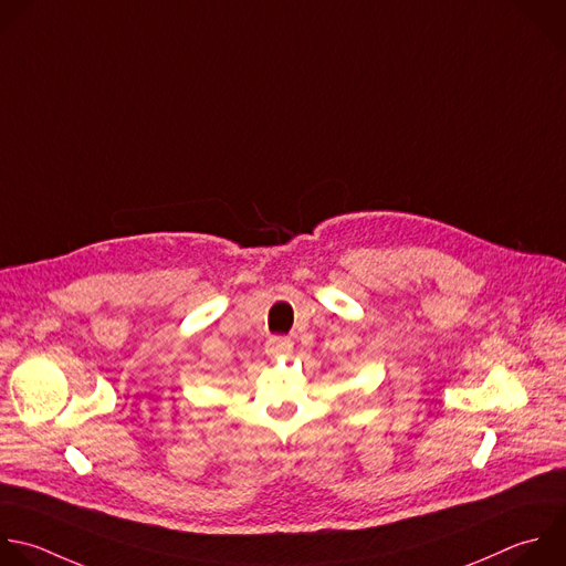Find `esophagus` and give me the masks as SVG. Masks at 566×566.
I'll return each instance as SVG.
<instances>
[{"label":"esophagus","mask_w":566,"mask_h":566,"mask_svg":"<svg viewBox=\"0 0 566 566\" xmlns=\"http://www.w3.org/2000/svg\"><path fill=\"white\" fill-rule=\"evenodd\" d=\"M266 353L271 357H280V355H291L293 353V342L289 337H271L266 342Z\"/></svg>","instance_id":"esophagus-1"}]
</instances>
